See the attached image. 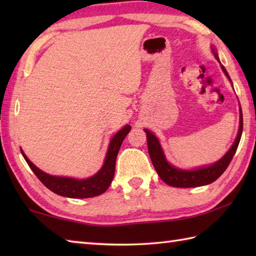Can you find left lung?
Returning a JSON list of instances; mask_svg holds the SVG:
<instances>
[{
    "instance_id": "1",
    "label": "left lung",
    "mask_w": 256,
    "mask_h": 256,
    "mask_svg": "<svg viewBox=\"0 0 256 256\" xmlns=\"http://www.w3.org/2000/svg\"><path fill=\"white\" fill-rule=\"evenodd\" d=\"M214 52V58L218 60L220 63L218 54L212 48ZM222 68L224 74L230 80V76H229L228 72L226 68L222 66ZM240 130H238L237 138L232 148L228 150V152L224 156V157L218 160V162L210 164V166L206 167H200L198 170H180V168H176L167 162L166 157H164V154L162 149V146H160L158 138H156L152 132H150L149 130L144 128V132L146 133V141H148V151L149 156L151 158V162L154 167V170H157L158 175L160 178H162L164 183L174 186V188H198V186H203L208 185L218 180L220 176L222 175V172L227 170L228 164H230L232 159L235 154L237 146L240 144V138H242V108H240Z\"/></svg>"
}]
</instances>
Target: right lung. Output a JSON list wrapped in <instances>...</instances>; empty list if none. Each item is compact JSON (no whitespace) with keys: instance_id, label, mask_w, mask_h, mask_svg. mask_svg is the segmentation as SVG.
I'll return each instance as SVG.
<instances>
[{"instance_id":"1","label":"right lung","mask_w":256,"mask_h":256,"mask_svg":"<svg viewBox=\"0 0 256 256\" xmlns=\"http://www.w3.org/2000/svg\"><path fill=\"white\" fill-rule=\"evenodd\" d=\"M130 131H131V126H130V125H125L122 130H120V131L112 136L110 146H108L105 162H104L100 170H99L96 175L86 180H76L71 178V177L52 176L50 174H46V172L34 166V164L27 158V156L24 154V151L21 149L20 150L24 160L29 164V167L32 168V170L34 172V175H36L38 177V180H40L47 188L50 190L52 192L58 194L60 196L72 198H92L100 196V194L106 192V190L110 188L112 180L114 178L115 162L116 158H118V150L125 136H128V133Z\"/></svg>"}]
</instances>
